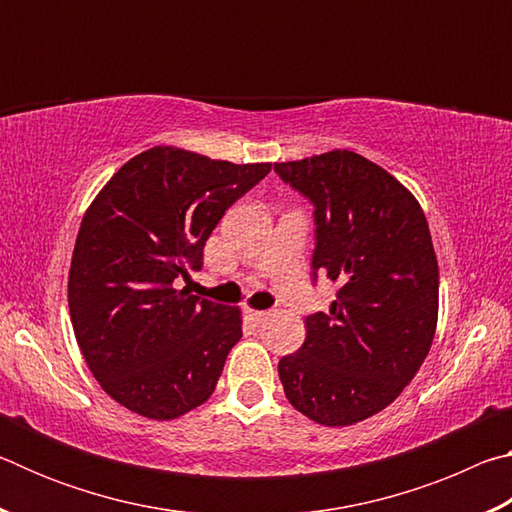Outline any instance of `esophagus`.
<instances>
[{
	"mask_svg": "<svg viewBox=\"0 0 512 512\" xmlns=\"http://www.w3.org/2000/svg\"><path fill=\"white\" fill-rule=\"evenodd\" d=\"M246 318L253 320V323H262V320L266 318V311H262V309H246Z\"/></svg>",
	"mask_w": 512,
	"mask_h": 512,
	"instance_id": "esophagus-1",
	"label": "esophagus"
}]
</instances>
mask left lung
I'll return each instance as SVG.
<instances>
[{"label":"left lung","mask_w":512,"mask_h":512,"mask_svg":"<svg viewBox=\"0 0 512 512\" xmlns=\"http://www.w3.org/2000/svg\"><path fill=\"white\" fill-rule=\"evenodd\" d=\"M314 205V282H339L307 339L277 363L287 400L345 427L386 409L420 370L438 320V262L422 207L391 173L339 149L273 164Z\"/></svg>","instance_id":"left-lung-1"}]
</instances>
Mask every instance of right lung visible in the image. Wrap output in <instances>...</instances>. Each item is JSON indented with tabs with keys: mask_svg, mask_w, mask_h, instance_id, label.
<instances>
[{
	"mask_svg": "<svg viewBox=\"0 0 512 512\" xmlns=\"http://www.w3.org/2000/svg\"><path fill=\"white\" fill-rule=\"evenodd\" d=\"M268 171L155 146L128 160L85 212L69 316L94 379L121 406L173 420L214 393L241 339L239 309L178 284L201 271L216 223Z\"/></svg>",
	"mask_w": 512,
	"mask_h": 512,
	"instance_id": "1",
	"label": "right lung"
}]
</instances>
